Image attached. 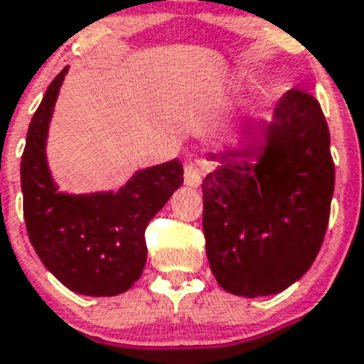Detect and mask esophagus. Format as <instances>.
Here are the masks:
<instances>
[{
  "label": "esophagus",
  "mask_w": 364,
  "mask_h": 364,
  "mask_svg": "<svg viewBox=\"0 0 364 364\" xmlns=\"http://www.w3.org/2000/svg\"><path fill=\"white\" fill-rule=\"evenodd\" d=\"M184 182L189 188H199L200 182H203V173L197 165L188 164L184 167Z\"/></svg>",
  "instance_id": "34e87169"
}]
</instances>
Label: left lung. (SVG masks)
<instances>
[{
	"instance_id": "obj_1",
	"label": "left lung",
	"mask_w": 364,
	"mask_h": 364,
	"mask_svg": "<svg viewBox=\"0 0 364 364\" xmlns=\"http://www.w3.org/2000/svg\"><path fill=\"white\" fill-rule=\"evenodd\" d=\"M208 160L203 230L215 281L243 297L283 292L312 266L329 221L335 165L322 107L292 89L257 137Z\"/></svg>"
}]
</instances>
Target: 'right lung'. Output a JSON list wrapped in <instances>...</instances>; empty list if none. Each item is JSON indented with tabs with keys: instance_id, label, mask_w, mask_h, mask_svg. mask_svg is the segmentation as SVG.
<instances>
[{
	"instance_id": "obj_1",
	"label": "right lung",
	"mask_w": 364,
	"mask_h": 364,
	"mask_svg": "<svg viewBox=\"0 0 364 364\" xmlns=\"http://www.w3.org/2000/svg\"><path fill=\"white\" fill-rule=\"evenodd\" d=\"M68 67L50 83L35 111L20 165L23 219L35 253L72 292L109 297L126 292L146 262L145 229L184 182L180 160L137 171L119 191H59L46 160L48 128Z\"/></svg>"
}]
</instances>
